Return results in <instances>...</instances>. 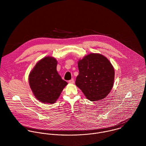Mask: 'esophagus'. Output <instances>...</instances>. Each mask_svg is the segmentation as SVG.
<instances>
[{
	"mask_svg": "<svg viewBox=\"0 0 146 146\" xmlns=\"http://www.w3.org/2000/svg\"><path fill=\"white\" fill-rule=\"evenodd\" d=\"M68 83L71 84L74 83V79H72L68 80Z\"/></svg>",
	"mask_w": 146,
	"mask_h": 146,
	"instance_id": "esophagus-1",
	"label": "esophagus"
}]
</instances>
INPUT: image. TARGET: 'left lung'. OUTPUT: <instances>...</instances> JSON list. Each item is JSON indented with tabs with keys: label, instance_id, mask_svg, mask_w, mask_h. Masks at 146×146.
<instances>
[{
	"label": "left lung",
	"instance_id": "obj_1",
	"mask_svg": "<svg viewBox=\"0 0 146 146\" xmlns=\"http://www.w3.org/2000/svg\"><path fill=\"white\" fill-rule=\"evenodd\" d=\"M79 74L75 84L91 101L105 98L112 88L115 71L108 60L102 54L90 53L78 62Z\"/></svg>",
	"mask_w": 146,
	"mask_h": 146
}]
</instances>
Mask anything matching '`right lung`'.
<instances>
[{
	"label": "right lung",
	"instance_id": "obj_1",
	"mask_svg": "<svg viewBox=\"0 0 146 146\" xmlns=\"http://www.w3.org/2000/svg\"><path fill=\"white\" fill-rule=\"evenodd\" d=\"M57 61L46 57L36 64L29 75L30 88L37 100L44 104H53L67 83L57 71Z\"/></svg>",
	"mask_w": 146,
	"mask_h": 146
}]
</instances>
